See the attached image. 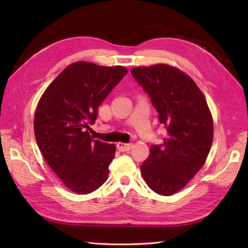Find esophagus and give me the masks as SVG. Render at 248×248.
I'll return each mask as SVG.
<instances>
[{
	"instance_id": "1",
	"label": "esophagus",
	"mask_w": 248,
	"mask_h": 248,
	"mask_svg": "<svg viewBox=\"0 0 248 248\" xmlns=\"http://www.w3.org/2000/svg\"><path fill=\"white\" fill-rule=\"evenodd\" d=\"M133 148V144L132 143H123V142H118L117 143V149L121 152H128Z\"/></svg>"
}]
</instances>
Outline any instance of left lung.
<instances>
[{
	"label": "left lung",
	"mask_w": 248,
	"mask_h": 248,
	"mask_svg": "<svg viewBox=\"0 0 248 248\" xmlns=\"http://www.w3.org/2000/svg\"><path fill=\"white\" fill-rule=\"evenodd\" d=\"M131 74L149 94L167 130L163 143L151 146L141 175L156 194L170 196L205 163L213 140L211 111L194 79L175 66H137Z\"/></svg>",
	"instance_id": "8db88e82"
}]
</instances>
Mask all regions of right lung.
<instances>
[{
    "label": "right lung",
    "mask_w": 248,
    "mask_h": 248,
    "mask_svg": "<svg viewBox=\"0 0 248 248\" xmlns=\"http://www.w3.org/2000/svg\"><path fill=\"white\" fill-rule=\"evenodd\" d=\"M127 72L121 65L74 62L53 79L37 105V144L48 165L73 192L90 194L108 178L116 145L94 140L90 124Z\"/></svg>",
    "instance_id": "obj_1"
}]
</instances>
